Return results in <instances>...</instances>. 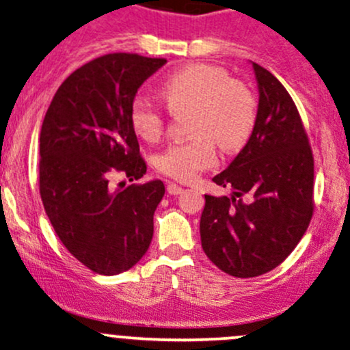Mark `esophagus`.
Here are the masks:
<instances>
[{
	"label": "esophagus",
	"mask_w": 350,
	"mask_h": 350,
	"mask_svg": "<svg viewBox=\"0 0 350 350\" xmlns=\"http://www.w3.org/2000/svg\"><path fill=\"white\" fill-rule=\"evenodd\" d=\"M183 191H185V187H181V186H178V185H167V193L169 194H172V196H178V194H181Z\"/></svg>",
	"instance_id": "esophagus-1"
}]
</instances>
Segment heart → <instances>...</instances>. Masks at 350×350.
I'll use <instances>...</instances> for the list:
<instances>
[{
	"label": "heart",
	"mask_w": 350,
	"mask_h": 350,
	"mask_svg": "<svg viewBox=\"0 0 350 350\" xmlns=\"http://www.w3.org/2000/svg\"><path fill=\"white\" fill-rule=\"evenodd\" d=\"M161 97L171 113L189 110L187 132L193 137L171 144L156 161L161 174L181 183L194 181L215 167L216 144L224 152L245 147L258 120L255 94L216 65L191 64L176 70L164 79ZM129 120L132 131L147 142L164 134L165 112L150 98H134Z\"/></svg>",
	"instance_id": "b5f03b06"
}]
</instances>
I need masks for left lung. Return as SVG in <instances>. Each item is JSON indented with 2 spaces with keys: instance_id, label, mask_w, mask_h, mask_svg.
I'll return each mask as SVG.
<instances>
[{
  "instance_id": "left-lung-1",
  "label": "left lung",
  "mask_w": 350,
  "mask_h": 350,
  "mask_svg": "<svg viewBox=\"0 0 350 350\" xmlns=\"http://www.w3.org/2000/svg\"><path fill=\"white\" fill-rule=\"evenodd\" d=\"M258 120L234 161L213 178L233 196L204 194L200 231L204 253L219 270L252 278L295 250L314 215V154L286 88L253 64Z\"/></svg>"
}]
</instances>
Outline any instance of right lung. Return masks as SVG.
<instances>
[{
  "label": "right lung",
  "mask_w": 350,
  "mask_h": 350,
  "mask_svg": "<svg viewBox=\"0 0 350 350\" xmlns=\"http://www.w3.org/2000/svg\"><path fill=\"white\" fill-rule=\"evenodd\" d=\"M164 64L137 53L95 58L64 80L43 119V208L65 248L98 275L127 271L152 241L163 181L113 189L110 178L146 174L129 110L137 88Z\"/></svg>",
  "instance_id": "1"
}]
</instances>
